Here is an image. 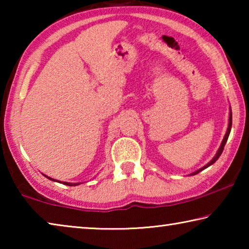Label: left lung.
I'll use <instances>...</instances> for the list:
<instances>
[{"label":"left lung","instance_id":"left-lung-1","mask_svg":"<svg viewBox=\"0 0 249 249\" xmlns=\"http://www.w3.org/2000/svg\"><path fill=\"white\" fill-rule=\"evenodd\" d=\"M231 112H230V120H229V127H227V130H226V134H225V136H224V138H223V141H222V144H221V146H220V148H218V150H217V153H216V155L214 156L213 157V159L211 160V161L208 163V165H205L203 168H201V169H199V170H196V171H195V172H192L191 174V176H195V175H196V174H199L200 171H202V170H204L205 168H208V167H210L211 165H213L214 162L216 161V160L220 158V156H221V154L223 153V149H224V146H225V144H226V142H227V138H229V136H230V133H231Z\"/></svg>","mask_w":249,"mask_h":249}]
</instances>
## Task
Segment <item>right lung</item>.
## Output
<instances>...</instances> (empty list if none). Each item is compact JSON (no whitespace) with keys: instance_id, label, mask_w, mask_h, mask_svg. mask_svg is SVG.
<instances>
[{"instance_id":"right-lung-1","label":"right lung","mask_w":249,"mask_h":249,"mask_svg":"<svg viewBox=\"0 0 249 249\" xmlns=\"http://www.w3.org/2000/svg\"><path fill=\"white\" fill-rule=\"evenodd\" d=\"M45 176V175H44ZM46 178H48L49 180H53V181H57V180H54V179H53V178H50V177H47V176H45ZM57 182H59V183H61V181H57ZM62 184H66V185H78V184H80L79 182L78 183H70V182H62Z\"/></svg>"}]
</instances>
